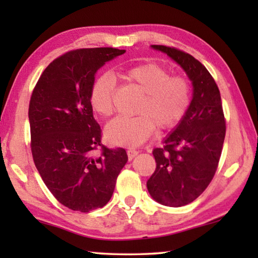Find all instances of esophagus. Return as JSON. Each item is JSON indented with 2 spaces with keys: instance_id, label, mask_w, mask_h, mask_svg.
<instances>
[{
  "instance_id": "1",
  "label": "esophagus",
  "mask_w": 258,
  "mask_h": 258,
  "mask_svg": "<svg viewBox=\"0 0 258 258\" xmlns=\"http://www.w3.org/2000/svg\"><path fill=\"white\" fill-rule=\"evenodd\" d=\"M138 155H139V151L133 149V148H131V149L127 150V157H128L130 160H132L133 158H135V157H137Z\"/></svg>"
}]
</instances>
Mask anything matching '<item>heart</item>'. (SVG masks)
<instances>
[{"label": "heart", "mask_w": 258, "mask_h": 258, "mask_svg": "<svg viewBox=\"0 0 258 258\" xmlns=\"http://www.w3.org/2000/svg\"><path fill=\"white\" fill-rule=\"evenodd\" d=\"M121 81L142 93L137 107L138 116L118 117L106 127V138L113 145L137 147L147 141L156 130H171L184 119L192 101L189 80L173 75L155 62H145L119 72ZM116 80L111 73H102L90 89V103L102 117L113 112Z\"/></svg>", "instance_id": "b5f03b06"}]
</instances>
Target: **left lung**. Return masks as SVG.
Here are the masks:
<instances>
[{"label": "left lung", "mask_w": 258, "mask_h": 258, "mask_svg": "<svg viewBox=\"0 0 258 258\" xmlns=\"http://www.w3.org/2000/svg\"><path fill=\"white\" fill-rule=\"evenodd\" d=\"M152 47L175 60L194 85L184 119L163 147L152 151L156 169L147 182L156 202L181 207L197 199L215 175L225 138V117L216 82L200 61L173 46Z\"/></svg>", "instance_id": "8db88e82"}]
</instances>
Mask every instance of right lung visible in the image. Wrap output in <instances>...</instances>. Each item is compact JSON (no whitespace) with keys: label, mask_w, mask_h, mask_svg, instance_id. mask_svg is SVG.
Instances as JSON below:
<instances>
[{"label":"right lung","mask_w":258,"mask_h":258,"mask_svg":"<svg viewBox=\"0 0 258 258\" xmlns=\"http://www.w3.org/2000/svg\"><path fill=\"white\" fill-rule=\"evenodd\" d=\"M123 53L125 50L115 47L68 51L45 68L30 97L35 166L53 197L72 211L103 207L128 160L123 148L102 145V131L90 103L95 73Z\"/></svg>","instance_id":"add662e5"}]
</instances>
